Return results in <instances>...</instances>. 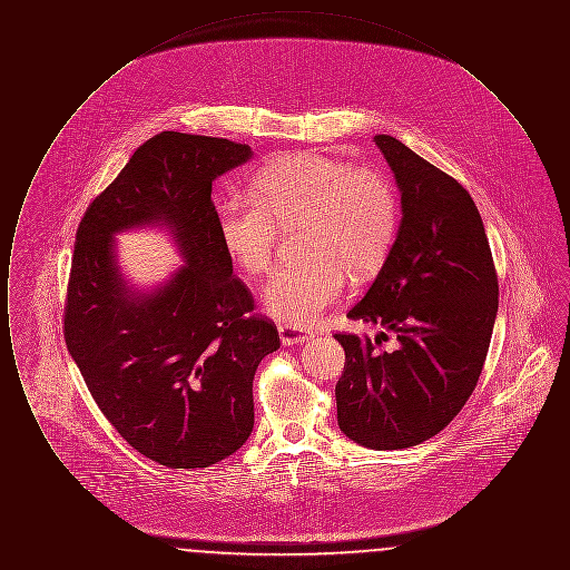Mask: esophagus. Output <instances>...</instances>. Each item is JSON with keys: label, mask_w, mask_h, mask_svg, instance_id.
Masks as SVG:
<instances>
[{"label": "esophagus", "mask_w": 570, "mask_h": 570, "mask_svg": "<svg viewBox=\"0 0 570 570\" xmlns=\"http://www.w3.org/2000/svg\"><path fill=\"white\" fill-rule=\"evenodd\" d=\"M277 331H279V340H282V344H284V346L303 344V342H307V340H312V337H314V331L303 328V326L279 325L277 326Z\"/></svg>", "instance_id": "34e87169"}]
</instances>
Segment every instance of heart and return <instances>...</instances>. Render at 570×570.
I'll return each mask as SVG.
<instances>
[{
	"label": "heart",
	"instance_id": "1",
	"mask_svg": "<svg viewBox=\"0 0 570 570\" xmlns=\"http://www.w3.org/2000/svg\"><path fill=\"white\" fill-rule=\"evenodd\" d=\"M305 219L303 263L273 273L263 305L286 325L316 323L344 295L348 273L379 272L397 233L395 188L379 168L305 151L277 158L254 179V196L233 194L217 209L226 254L249 275L272 267L279 226Z\"/></svg>",
	"mask_w": 570,
	"mask_h": 570
}]
</instances>
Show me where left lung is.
I'll list each match as a JSON object with an SVG mask.
<instances>
[{
  "instance_id": "8db88e82",
  "label": "left lung",
  "mask_w": 570,
  "mask_h": 570,
  "mask_svg": "<svg viewBox=\"0 0 570 570\" xmlns=\"http://www.w3.org/2000/svg\"><path fill=\"white\" fill-rule=\"evenodd\" d=\"M402 194L395 244L351 321L393 330L335 333L346 353L335 384L340 430L376 451L442 432L472 395L498 314V275L481 214L460 184L397 138L374 136Z\"/></svg>"
}]
</instances>
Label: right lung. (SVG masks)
Wrapping results in <instances>:
<instances>
[{
  "instance_id": "obj_1",
  "label": "right lung",
  "mask_w": 570,
  "mask_h": 570,
  "mask_svg": "<svg viewBox=\"0 0 570 570\" xmlns=\"http://www.w3.org/2000/svg\"><path fill=\"white\" fill-rule=\"evenodd\" d=\"M252 149L160 132L142 142L82 216L63 316L66 346L110 425L166 468L226 460L254 428L252 380L279 348L272 321L233 275L212 186ZM166 227L185 265L140 292L120 273L114 235Z\"/></svg>"
}]
</instances>
